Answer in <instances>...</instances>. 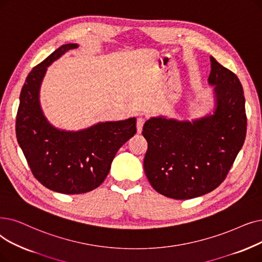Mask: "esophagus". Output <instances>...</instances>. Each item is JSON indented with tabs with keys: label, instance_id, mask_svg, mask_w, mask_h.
<instances>
[{
	"label": "esophagus",
	"instance_id": "obj_1",
	"mask_svg": "<svg viewBox=\"0 0 262 262\" xmlns=\"http://www.w3.org/2000/svg\"><path fill=\"white\" fill-rule=\"evenodd\" d=\"M144 119L142 118H138L137 119V133L140 134L142 132V127H143V124H144Z\"/></svg>",
	"mask_w": 262,
	"mask_h": 262
}]
</instances>
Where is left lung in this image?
<instances>
[{"mask_svg":"<svg viewBox=\"0 0 262 262\" xmlns=\"http://www.w3.org/2000/svg\"><path fill=\"white\" fill-rule=\"evenodd\" d=\"M213 115L194 121L151 118L143 168L152 187L168 198L186 200L214 190L226 179L246 136L245 98L235 74L210 56Z\"/></svg>","mask_w":262,"mask_h":262,"instance_id":"8db88e82","label":"left lung"}]
</instances>
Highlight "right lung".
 I'll return each mask as SVG.
<instances>
[{
	"mask_svg": "<svg viewBox=\"0 0 262 262\" xmlns=\"http://www.w3.org/2000/svg\"><path fill=\"white\" fill-rule=\"evenodd\" d=\"M75 48L77 43L63 45L30 72L16 118L17 140L33 176L66 195L83 194L103 183L117 152L137 132L136 118L97 123L78 132L60 130L45 118L39 89L47 67Z\"/></svg>",
	"mask_w": 262,
	"mask_h": 262,
	"instance_id": "right-lung-1",
	"label": "right lung"
}]
</instances>
